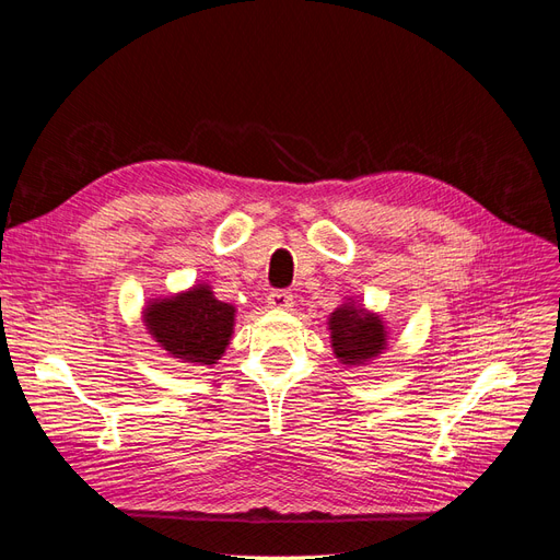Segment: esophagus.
<instances>
[{"mask_svg":"<svg viewBox=\"0 0 560 560\" xmlns=\"http://www.w3.org/2000/svg\"><path fill=\"white\" fill-rule=\"evenodd\" d=\"M268 306L278 308V311H290L294 306V296H292V292H287V290H276V292L268 294Z\"/></svg>","mask_w":560,"mask_h":560,"instance_id":"34e87169","label":"esophagus"}]
</instances>
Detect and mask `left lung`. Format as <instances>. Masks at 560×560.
<instances>
[{
  "mask_svg": "<svg viewBox=\"0 0 560 560\" xmlns=\"http://www.w3.org/2000/svg\"><path fill=\"white\" fill-rule=\"evenodd\" d=\"M331 348L343 364H364L385 348V327L378 315L354 306L336 308L329 317Z\"/></svg>",
  "mask_w": 560,
  "mask_h": 560,
  "instance_id": "left-lung-1",
  "label": "left lung"
}]
</instances>
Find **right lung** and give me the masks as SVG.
<instances>
[{"label":"right lung","instance_id":"add662e5","mask_svg":"<svg viewBox=\"0 0 560 560\" xmlns=\"http://www.w3.org/2000/svg\"><path fill=\"white\" fill-rule=\"evenodd\" d=\"M235 308L200 284L175 299L154 301L147 308V329L167 354L184 362L217 364L233 331Z\"/></svg>","mask_w":560,"mask_h":560}]
</instances>
